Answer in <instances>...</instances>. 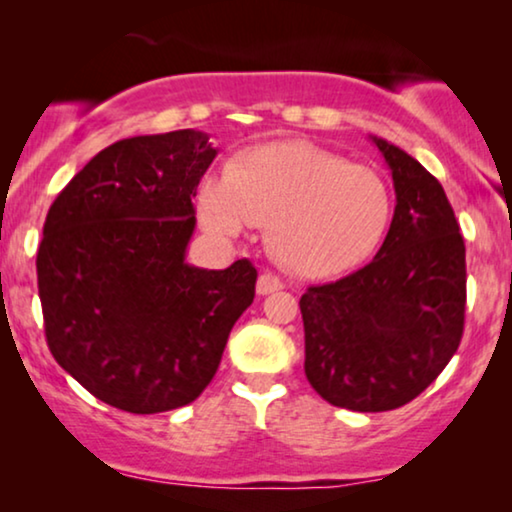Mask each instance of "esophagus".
Segmentation results:
<instances>
[{
  "mask_svg": "<svg viewBox=\"0 0 512 512\" xmlns=\"http://www.w3.org/2000/svg\"><path fill=\"white\" fill-rule=\"evenodd\" d=\"M279 289H284L282 279H279L277 275H272V272H263V275L258 277V282H256L258 296H270V293H275Z\"/></svg>",
  "mask_w": 512,
  "mask_h": 512,
  "instance_id": "obj_1",
  "label": "esophagus"
}]
</instances>
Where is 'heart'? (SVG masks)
Masks as SVG:
<instances>
[{
	"label": "heart",
	"instance_id": "b5f03b06",
	"mask_svg": "<svg viewBox=\"0 0 512 512\" xmlns=\"http://www.w3.org/2000/svg\"><path fill=\"white\" fill-rule=\"evenodd\" d=\"M394 198L380 174L317 144L272 142L230 160L198 188L202 228L230 242L268 226L270 254L300 277L340 275L387 235Z\"/></svg>",
	"mask_w": 512,
	"mask_h": 512
}]
</instances>
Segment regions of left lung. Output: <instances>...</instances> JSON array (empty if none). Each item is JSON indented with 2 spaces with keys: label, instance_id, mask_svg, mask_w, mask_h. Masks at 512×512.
<instances>
[{
  "label": "left lung",
  "instance_id": "8db88e82",
  "mask_svg": "<svg viewBox=\"0 0 512 512\" xmlns=\"http://www.w3.org/2000/svg\"><path fill=\"white\" fill-rule=\"evenodd\" d=\"M396 209L380 251L338 282L300 298L305 375L354 412L396 410L417 398L464 335L466 247L440 181L382 137Z\"/></svg>",
  "mask_w": 512,
  "mask_h": 512
}]
</instances>
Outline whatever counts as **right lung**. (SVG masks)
Here are the masks:
<instances>
[{
  "label": "right lung",
  "mask_w": 512,
  "mask_h": 512,
  "mask_svg": "<svg viewBox=\"0 0 512 512\" xmlns=\"http://www.w3.org/2000/svg\"><path fill=\"white\" fill-rule=\"evenodd\" d=\"M216 153L200 130L121 139L48 209L37 254L48 349L118 410L193 403L254 303L247 258L226 270L186 263L195 188Z\"/></svg>",
  "instance_id": "add662e5"
}]
</instances>
